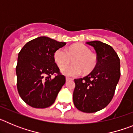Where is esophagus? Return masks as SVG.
<instances>
[{
	"label": "esophagus",
	"instance_id": "obj_1",
	"mask_svg": "<svg viewBox=\"0 0 133 133\" xmlns=\"http://www.w3.org/2000/svg\"><path fill=\"white\" fill-rule=\"evenodd\" d=\"M72 78H69V77H66V81H72Z\"/></svg>",
	"mask_w": 133,
	"mask_h": 133
}]
</instances>
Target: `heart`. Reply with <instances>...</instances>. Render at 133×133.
I'll list each match as a JSON object with an SVG mask.
<instances>
[{
    "mask_svg": "<svg viewBox=\"0 0 133 133\" xmlns=\"http://www.w3.org/2000/svg\"><path fill=\"white\" fill-rule=\"evenodd\" d=\"M70 58L73 59L74 64L65 65L61 69V72L67 77H77L82 70L84 73H88L95 68L97 63L95 55L90 53V49L83 44H75L66 50L61 48L57 49L54 54L55 63L59 67L68 62Z\"/></svg>",
    "mask_w": 133,
    "mask_h": 133,
    "instance_id": "heart-1",
    "label": "heart"
}]
</instances>
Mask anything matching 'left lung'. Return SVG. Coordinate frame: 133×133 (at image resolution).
Segmentation results:
<instances>
[{
  "label": "left lung",
  "instance_id": "left-lung-1",
  "mask_svg": "<svg viewBox=\"0 0 133 133\" xmlns=\"http://www.w3.org/2000/svg\"><path fill=\"white\" fill-rule=\"evenodd\" d=\"M97 53V64L87 76L75 79L73 103L84 112H95L111 101L121 76L120 59L117 52L106 43L95 41L86 43Z\"/></svg>",
  "mask_w": 133,
  "mask_h": 133
}]
</instances>
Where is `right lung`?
Masks as SVG:
<instances>
[{
  "mask_svg": "<svg viewBox=\"0 0 133 133\" xmlns=\"http://www.w3.org/2000/svg\"><path fill=\"white\" fill-rule=\"evenodd\" d=\"M66 43L46 36L29 41L18 53L16 67L17 89L29 106L44 109L51 106L66 82L55 63L54 54ZM52 75H55L52 78Z\"/></svg>",
  "mask_w": 133,
  "mask_h": 133,
  "instance_id": "1",
  "label": "right lung"
}]
</instances>
